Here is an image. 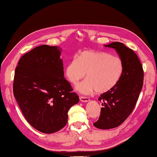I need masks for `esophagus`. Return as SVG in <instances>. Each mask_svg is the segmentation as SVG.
Returning a JSON list of instances; mask_svg holds the SVG:
<instances>
[{"instance_id": "esophagus-1", "label": "esophagus", "mask_w": 157, "mask_h": 157, "mask_svg": "<svg viewBox=\"0 0 157 157\" xmlns=\"http://www.w3.org/2000/svg\"><path fill=\"white\" fill-rule=\"evenodd\" d=\"M80 100H81V102H88L89 100H90V98L85 96H81L80 97Z\"/></svg>"}]
</instances>
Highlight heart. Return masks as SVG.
Masks as SVG:
<instances>
[{"label":"heart","mask_w":157,"mask_h":157,"mask_svg":"<svg viewBox=\"0 0 157 157\" xmlns=\"http://www.w3.org/2000/svg\"><path fill=\"white\" fill-rule=\"evenodd\" d=\"M124 70L122 60L105 52L84 51L73 58L66 67L67 80L74 85L83 78L87 79L76 86L82 94L95 90L98 94L107 92L119 82Z\"/></svg>","instance_id":"1"}]
</instances>
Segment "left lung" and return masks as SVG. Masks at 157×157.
I'll return each instance as SVG.
<instances>
[{"label":"left lung","mask_w":157,"mask_h":157,"mask_svg":"<svg viewBox=\"0 0 157 157\" xmlns=\"http://www.w3.org/2000/svg\"><path fill=\"white\" fill-rule=\"evenodd\" d=\"M105 46L115 49L124 65L117 84L98 98L102 107L94 125L100 129H110L122 124L133 111L143 87L144 70L136 53L124 44L115 42Z\"/></svg>","instance_id":"1"}]
</instances>
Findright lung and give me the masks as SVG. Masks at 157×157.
<instances>
[{
	"instance_id": "obj_1",
	"label": "right lung",
	"mask_w": 157,
	"mask_h": 157,
	"mask_svg": "<svg viewBox=\"0 0 157 157\" xmlns=\"http://www.w3.org/2000/svg\"><path fill=\"white\" fill-rule=\"evenodd\" d=\"M61 50L42 45L20 58L15 70L13 95L30 124L44 133L66 126L67 111L79 102L64 78Z\"/></svg>"
}]
</instances>
